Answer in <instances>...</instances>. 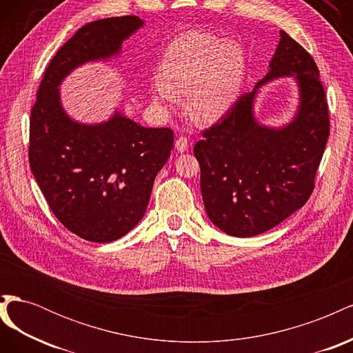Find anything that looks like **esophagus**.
Segmentation results:
<instances>
[{
  "mask_svg": "<svg viewBox=\"0 0 353 353\" xmlns=\"http://www.w3.org/2000/svg\"><path fill=\"white\" fill-rule=\"evenodd\" d=\"M175 148L179 153H184L188 150V138L187 137H179L175 141Z\"/></svg>",
  "mask_w": 353,
  "mask_h": 353,
  "instance_id": "esophagus-1",
  "label": "esophagus"
}]
</instances>
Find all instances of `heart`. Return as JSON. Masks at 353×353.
Instances as JSON below:
<instances>
[{"label":"heart","instance_id":"1","mask_svg":"<svg viewBox=\"0 0 353 353\" xmlns=\"http://www.w3.org/2000/svg\"><path fill=\"white\" fill-rule=\"evenodd\" d=\"M244 51L236 41L203 32L181 35L165 51L152 82L157 108L168 112L187 92V109L197 122H213L236 101L244 74Z\"/></svg>","mask_w":353,"mask_h":353}]
</instances>
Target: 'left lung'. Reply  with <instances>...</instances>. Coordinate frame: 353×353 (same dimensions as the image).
<instances>
[{"label":"left lung","instance_id":"8db88e82","mask_svg":"<svg viewBox=\"0 0 353 353\" xmlns=\"http://www.w3.org/2000/svg\"><path fill=\"white\" fill-rule=\"evenodd\" d=\"M270 70L243 94L194 145L200 188L209 219L234 237H253L301 209L314 191L330 135L325 91L311 54L280 32ZM293 76L299 88L294 119L271 128L252 112L263 83Z\"/></svg>","mask_w":353,"mask_h":353}]
</instances>
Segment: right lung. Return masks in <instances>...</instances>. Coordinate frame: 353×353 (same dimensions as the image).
<instances>
[{
  "label": "right lung",
  "mask_w": 353,
  "mask_h": 353,
  "mask_svg": "<svg viewBox=\"0 0 353 353\" xmlns=\"http://www.w3.org/2000/svg\"><path fill=\"white\" fill-rule=\"evenodd\" d=\"M144 25L137 16L95 20L52 57L30 112L29 165L54 216L78 237L110 243L141 221L154 178L174 147L169 128H144L121 112L109 121H73L60 83L85 63L109 60Z\"/></svg>",
  "instance_id": "right-lung-1"
}]
</instances>
